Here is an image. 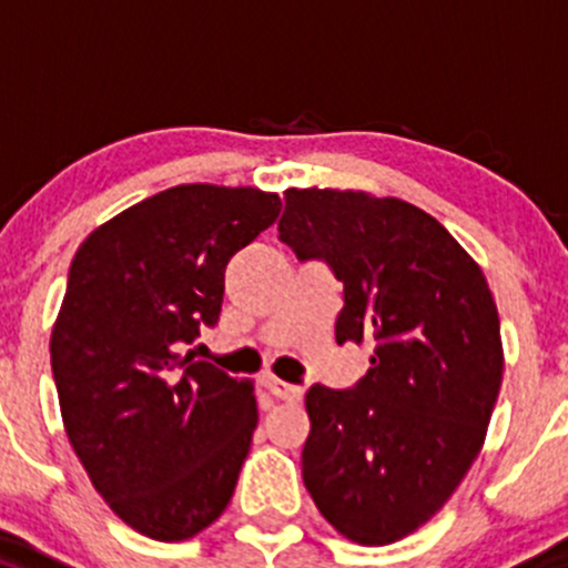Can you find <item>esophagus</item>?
<instances>
[{"mask_svg":"<svg viewBox=\"0 0 568 568\" xmlns=\"http://www.w3.org/2000/svg\"><path fill=\"white\" fill-rule=\"evenodd\" d=\"M263 388H266L268 394H272L274 399H280V402H300L302 399V388H300V385L283 383V379H277V377H266V379H263Z\"/></svg>","mask_w":568,"mask_h":568,"instance_id":"esophagus-1","label":"esophagus"}]
</instances>
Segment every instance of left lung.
Instances as JSON below:
<instances>
[{
    "mask_svg": "<svg viewBox=\"0 0 568 568\" xmlns=\"http://www.w3.org/2000/svg\"><path fill=\"white\" fill-rule=\"evenodd\" d=\"M280 241L344 283L335 341H372L352 388L313 385L302 480L349 541L394 544L444 508L475 464L503 385L480 266L430 213L366 191L288 189Z\"/></svg>",
    "mask_w": 568,
    "mask_h": 568,
    "instance_id": "8db88e82",
    "label": "left lung"
}]
</instances>
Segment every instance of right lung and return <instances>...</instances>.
<instances>
[{"instance_id":"add662e5","label":"right lung","mask_w":568,"mask_h":568,"mask_svg":"<svg viewBox=\"0 0 568 568\" xmlns=\"http://www.w3.org/2000/svg\"><path fill=\"white\" fill-rule=\"evenodd\" d=\"M277 194L174 185L93 230L52 327L65 436L132 530L183 541L222 516L257 427L255 385L194 361L230 257L272 227Z\"/></svg>"}]
</instances>
